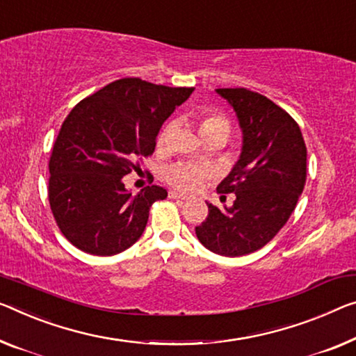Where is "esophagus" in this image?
Masks as SVG:
<instances>
[{"label":"esophagus","instance_id":"1","mask_svg":"<svg viewBox=\"0 0 356 356\" xmlns=\"http://www.w3.org/2000/svg\"><path fill=\"white\" fill-rule=\"evenodd\" d=\"M168 197H170V199H177V200H188L189 199L188 195L179 194V193H177V191H172V193H168Z\"/></svg>","mask_w":356,"mask_h":356}]
</instances>
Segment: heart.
<instances>
[{
    "label": "heart",
    "instance_id": "b5f03b06",
    "mask_svg": "<svg viewBox=\"0 0 356 356\" xmlns=\"http://www.w3.org/2000/svg\"><path fill=\"white\" fill-rule=\"evenodd\" d=\"M195 119L199 121L200 134L204 138H209V136H222L224 140H227L229 134H231V119L222 111H218V109H199L195 113ZM170 132L172 124L163 125L159 136H157V147L159 149L165 147ZM209 177L210 172L207 168L188 165V163H178V165H173L165 172V181L173 186L175 189L183 191V193H193Z\"/></svg>",
    "mask_w": 356,
    "mask_h": 356
}]
</instances>
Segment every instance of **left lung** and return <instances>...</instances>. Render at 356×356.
<instances>
[{
  "label": "left lung",
  "instance_id": "obj_1",
  "mask_svg": "<svg viewBox=\"0 0 356 356\" xmlns=\"http://www.w3.org/2000/svg\"><path fill=\"white\" fill-rule=\"evenodd\" d=\"M237 113L243 147L218 194H235L222 211L209 205L195 227L197 238L213 253L245 256L270 242L296 209L307 178V147L298 122L269 98L245 87L216 89Z\"/></svg>",
  "mask_w": 356,
  "mask_h": 356
}]
</instances>
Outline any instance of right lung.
I'll use <instances>...</instances> for the list:
<instances>
[{"label": "right lung", "mask_w": 356, "mask_h": 356, "mask_svg": "<svg viewBox=\"0 0 356 356\" xmlns=\"http://www.w3.org/2000/svg\"><path fill=\"white\" fill-rule=\"evenodd\" d=\"M193 90L124 78L71 109L49 157L47 195L60 232L76 248L113 256L141 237L151 205L167 191L152 184L132 195L124 177L154 152L162 124Z\"/></svg>", "instance_id": "right-lung-1"}]
</instances>
